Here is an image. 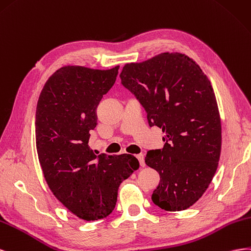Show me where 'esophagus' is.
Segmentation results:
<instances>
[{
	"label": "esophagus",
	"instance_id": "obj_1",
	"mask_svg": "<svg viewBox=\"0 0 251 251\" xmlns=\"http://www.w3.org/2000/svg\"><path fill=\"white\" fill-rule=\"evenodd\" d=\"M135 157H137V159H138V161L140 162V165H141L142 167H144V166H145V161H144V154H143V153H140V154H137V155H135Z\"/></svg>",
	"mask_w": 251,
	"mask_h": 251
}]
</instances>
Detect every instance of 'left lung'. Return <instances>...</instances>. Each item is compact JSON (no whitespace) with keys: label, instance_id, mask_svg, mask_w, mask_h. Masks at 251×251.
<instances>
[{"label":"left lung","instance_id":"8db88e82","mask_svg":"<svg viewBox=\"0 0 251 251\" xmlns=\"http://www.w3.org/2000/svg\"><path fill=\"white\" fill-rule=\"evenodd\" d=\"M120 77L145 108L149 126L165 133L164 147L145 157L160 175L152 202L167 211L189 208L208 188L221 155V118L209 78L181 52L127 63Z\"/></svg>","mask_w":251,"mask_h":251}]
</instances>
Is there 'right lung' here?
<instances>
[{
    "label": "right lung",
    "mask_w": 251,
    "mask_h": 251,
    "mask_svg": "<svg viewBox=\"0 0 251 251\" xmlns=\"http://www.w3.org/2000/svg\"><path fill=\"white\" fill-rule=\"evenodd\" d=\"M119 67H61L38 100L35 143L44 177L54 197L86 221L112 212L120 184L140 166L131 154L97 155L88 145L97 108L116 82Z\"/></svg>",
    "instance_id": "obj_1"
}]
</instances>
